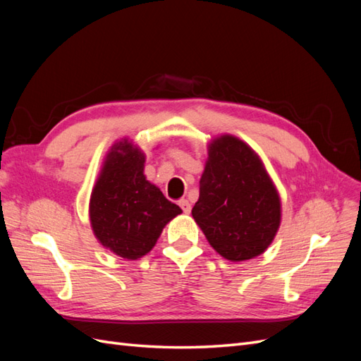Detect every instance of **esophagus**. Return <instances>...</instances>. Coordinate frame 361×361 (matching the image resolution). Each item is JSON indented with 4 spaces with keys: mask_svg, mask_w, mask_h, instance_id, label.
<instances>
[{
    "mask_svg": "<svg viewBox=\"0 0 361 361\" xmlns=\"http://www.w3.org/2000/svg\"><path fill=\"white\" fill-rule=\"evenodd\" d=\"M179 206L182 207V211H183L185 214H190V212H191V203H190L187 199L179 200Z\"/></svg>",
    "mask_w": 361,
    "mask_h": 361,
    "instance_id": "esophagus-1",
    "label": "esophagus"
}]
</instances>
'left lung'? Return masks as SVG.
I'll return each instance as SVG.
<instances>
[{
    "instance_id": "1",
    "label": "left lung",
    "mask_w": 361,
    "mask_h": 361,
    "mask_svg": "<svg viewBox=\"0 0 361 361\" xmlns=\"http://www.w3.org/2000/svg\"><path fill=\"white\" fill-rule=\"evenodd\" d=\"M191 214L216 253L243 262L272 243L281 204L256 152L243 140L221 135L207 147L200 195Z\"/></svg>"
}]
</instances>
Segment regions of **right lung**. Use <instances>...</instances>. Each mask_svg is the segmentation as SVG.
<instances>
[{
	"label": "right lung",
	"instance_id": "right-lung-1",
	"mask_svg": "<svg viewBox=\"0 0 361 361\" xmlns=\"http://www.w3.org/2000/svg\"><path fill=\"white\" fill-rule=\"evenodd\" d=\"M145 154L122 140L108 152L90 197L93 233L117 256L135 260L154 248L182 209L145 176Z\"/></svg>",
	"mask_w": 361,
	"mask_h": 361
}]
</instances>
